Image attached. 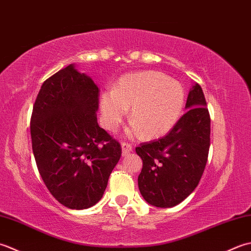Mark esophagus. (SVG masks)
Segmentation results:
<instances>
[{
	"label": "esophagus",
	"mask_w": 251,
	"mask_h": 251,
	"mask_svg": "<svg viewBox=\"0 0 251 251\" xmlns=\"http://www.w3.org/2000/svg\"><path fill=\"white\" fill-rule=\"evenodd\" d=\"M121 151H122V156L129 155L132 151V146L130 144H127V143H122Z\"/></svg>",
	"instance_id": "esophagus-1"
}]
</instances>
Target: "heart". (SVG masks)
Masks as SVG:
<instances>
[{"mask_svg": "<svg viewBox=\"0 0 251 251\" xmlns=\"http://www.w3.org/2000/svg\"><path fill=\"white\" fill-rule=\"evenodd\" d=\"M185 105V90L176 80L160 71H141L126 75L114 91H105L100 99L101 121L107 130L115 131L130 109L129 135L142 134L156 139L167 134Z\"/></svg>", "mask_w": 251, "mask_h": 251, "instance_id": "b5f03b06", "label": "heart"}]
</instances>
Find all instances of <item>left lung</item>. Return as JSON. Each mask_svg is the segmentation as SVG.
<instances>
[{
    "label": "left lung",
    "mask_w": 251,
    "mask_h": 251,
    "mask_svg": "<svg viewBox=\"0 0 251 251\" xmlns=\"http://www.w3.org/2000/svg\"><path fill=\"white\" fill-rule=\"evenodd\" d=\"M187 110L166 136L135 148L143 160L137 178L141 195L151 206L170 208L198 185L210 146V117L201 85L188 92Z\"/></svg>",
    "instance_id": "8db88e82"
}]
</instances>
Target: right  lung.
Here are the masks:
<instances>
[{
	"instance_id": "add662e5",
	"label": "right lung",
	"mask_w": 251,
	"mask_h": 251,
	"mask_svg": "<svg viewBox=\"0 0 251 251\" xmlns=\"http://www.w3.org/2000/svg\"><path fill=\"white\" fill-rule=\"evenodd\" d=\"M99 88L75 64L44 81L30 132L38 170L50 193L69 209L99 202L121 156L120 144L99 126Z\"/></svg>"
}]
</instances>
